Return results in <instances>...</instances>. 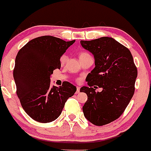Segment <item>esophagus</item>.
<instances>
[{
	"instance_id": "esophagus-1",
	"label": "esophagus",
	"mask_w": 151,
	"mask_h": 151,
	"mask_svg": "<svg viewBox=\"0 0 151 151\" xmlns=\"http://www.w3.org/2000/svg\"><path fill=\"white\" fill-rule=\"evenodd\" d=\"M80 92V88L79 87H77V91H76V94H79Z\"/></svg>"
}]
</instances>
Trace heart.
Returning a JSON list of instances; mask_svg holds the SVG:
<instances>
[{
  "label": "heart",
  "mask_w": 151,
  "mask_h": 151,
  "mask_svg": "<svg viewBox=\"0 0 151 151\" xmlns=\"http://www.w3.org/2000/svg\"><path fill=\"white\" fill-rule=\"evenodd\" d=\"M87 56H90V54H89V53L86 52V51H83V52H81L80 54H79V58L83 57H87ZM66 61H67V57H66L65 55L62 57V58H61V63H62V64H64Z\"/></svg>",
  "instance_id": "1"
}]
</instances>
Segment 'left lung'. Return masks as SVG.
<instances>
[{
    "label": "left lung",
    "mask_w": 151,
    "mask_h": 151,
    "mask_svg": "<svg viewBox=\"0 0 151 151\" xmlns=\"http://www.w3.org/2000/svg\"><path fill=\"white\" fill-rule=\"evenodd\" d=\"M80 44L95 59V67L86 78L89 87L80 89L87 95L82 110L89 122L102 126L119 118L128 105L135 92L137 67L130 50L112 38ZM94 85L102 88V92H96Z\"/></svg>",
    "instance_id": "left-lung-1"
}]
</instances>
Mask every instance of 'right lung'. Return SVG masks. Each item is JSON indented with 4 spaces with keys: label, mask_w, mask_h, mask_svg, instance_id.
<instances>
[{
    "label": "right lung",
    "mask_w": 151,
    "mask_h": 151,
    "mask_svg": "<svg viewBox=\"0 0 151 151\" xmlns=\"http://www.w3.org/2000/svg\"><path fill=\"white\" fill-rule=\"evenodd\" d=\"M74 41L43 36L29 41L18 52L14 69L16 94L33 120L43 123L55 120L75 93L76 87L68 82L60 87L50 85L53 72L61 67V57Z\"/></svg>",
    "instance_id": "obj_1"
}]
</instances>
